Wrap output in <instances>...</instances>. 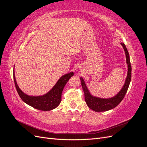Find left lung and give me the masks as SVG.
I'll use <instances>...</instances> for the list:
<instances>
[{
	"instance_id": "obj_1",
	"label": "left lung",
	"mask_w": 147,
	"mask_h": 147,
	"mask_svg": "<svg viewBox=\"0 0 147 147\" xmlns=\"http://www.w3.org/2000/svg\"><path fill=\"white\" fill-rule=\"evenodd\" d=\"M121 44L124 48V51H125L128 71L125 83H124L121 90L116 96L110 99H101L99 98V97L92 96L90 93V91H89L83 79L82 78H80L81 84L84 91V99H85L86 103L89 107V108L95 111V112H105V111H107L116 107L123 99L124 96H125L126 93L128 90L129 86L131 80L132 70L130 63L129 55L128 51L125 45L122 43H121Z\"/></svg>"
}]
</instances>
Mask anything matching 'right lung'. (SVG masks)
Wrapping results in <instances>:
<instances>
[{
	"label": "right lung",
	"instance_id": "add662e5",
	"mask_svg": "<svg viewBox=\"0 0 147 147\" xmlns=\"http://www.w3.org/2000/svg\"><path fill=\"white\" fill-rule=\"evenodd\" d=\"M74 75V72H70L62 76L55 85L47 94L41 96H30L22 91L16 83L14 72H13V79L21 99L26 104L32 107L33 108L42 111H49L57 107L61 101L62 92L69 80Z\"/></svg>",
	"mask_w": 147,
	"mask_h": 147
}]
</instances>
